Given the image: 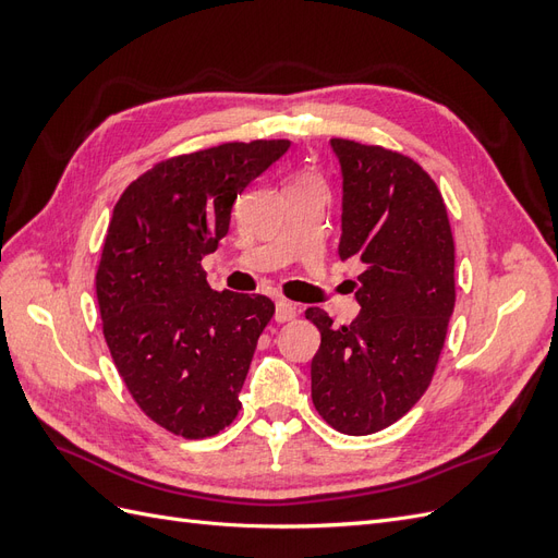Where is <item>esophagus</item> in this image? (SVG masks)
<instances>
[{
  "label": "esophagus",
  "mask_w": 558,
  "mask_h": 558,
  "mask_svg": "<svg viewBox=\"0 0 558 558\" xmlns=\"http://www.w3.org/2000/svg\"><path fill=\"white\" fill-rule=\"evenodd\" d=\"M295 314H298V307L293 305V302L277 300V310H275V320H277V324H286V320L295 318Z\"/></svg>",
  "instance_id": "34e87169"
}]
</instances>
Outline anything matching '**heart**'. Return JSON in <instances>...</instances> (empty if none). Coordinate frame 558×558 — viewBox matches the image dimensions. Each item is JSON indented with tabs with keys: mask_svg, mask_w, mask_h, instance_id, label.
Returning <instances> with one entry per match:
<instances>
[{
	"mask_svg": "<svg viewBox=\"0 0 558 558\" xmlns=\"http://www.w3.org/2000/svg\"><path fill=\"white\" fill-rule=\"evenodd\" d=\"M298 181H307V177H302V179H298Z\"/></svg>",
	"mask_w": 558,
	"mask_h": 558,
	"instance_id": "obj_1",
	"label": "heart"
}]
</instances>
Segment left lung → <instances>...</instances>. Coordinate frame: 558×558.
Wrapping results in <instances>:
<instances>
[{"label":"left lung","mask_w":558,"mask_h":558,"mask_svg":"<svg viewBox=\"0 0 558 558\" xmlns=\"http://www.w3.org/2000/svg\"><path fill=\"white\" fill-rule=\"evenodd\" d=\"M342 165L340 258H359L361 314L332 326L318 307L312 400L344 435L384 430L408 414L435 375L456 302L453 238L442 193L412 158L330 140Z\"/></svg>","instance_id":"1"}]
</instances>
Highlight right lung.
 Returning a JSON list of instances; mask_svg holds the SVG:
<instances>
[{"label": "right lung", "mask_w": 558, "mask_h": 558, "mask_svg": "<svg viewBox=\"0 0 558 558\" xmlns=\"http://www.w3.org/2000/svg\"><path fill=\"white\" fill-rule=\"evenodd\" d=\"M289 146L228 142L167 158L113 207L95 277L105 340L140 410L185 440L240 414L253 351L275 316L265 295L214 291L202 258L228 234L238 195Z\"/></svg>", "instance_id": "1"}]
</instances>
